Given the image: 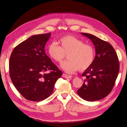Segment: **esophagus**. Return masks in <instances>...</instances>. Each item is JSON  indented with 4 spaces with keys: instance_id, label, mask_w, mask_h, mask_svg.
I'll return each instance as SVG.
<instances>
[{
    "instance_id": "obj_1",
    "label": "esophagus",
    "mask_w": 127,
    "mask_h": 127,
    "mask_svg": "<svg viewBox=\"0 0 127 127\" xmlns=\"http://www.w3.org/2000/svg\"><path fill=\"white\" fill-rule=\"evenodd\" d=\"M62 76H63L64 78H72V76H69V75H67V74H64V73L62 74Z\"/></svg>"
}]
</instances>
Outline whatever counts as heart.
<instances>
[{
  "instance_id": "obj_1",
  "label": "heart",
  "mask_w": 127,
  "mask_h": 127,
  "mask_svg": "<svg viewBox=\"0 0 127 127\" xmlns=\"http://www.w3.org/2000/svg\"><path fill=\"white\" fill-rule=\"evenodd\" d=\"M59 46L52 43L48 47V53L51 59L61 63L67 54L68 60L61 64V68L68 73L76 70L83 71L91 66L95 60L93 47L84 44L82 41L72 35H66L58 41Z\"/></svg>"
}]
</instances>
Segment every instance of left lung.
Listing matches in <instances>:
<instances>
[{"label":"left lung","mask_w":127,"mask_h":127,"mask_svg":"<svg viewBox=\"0 0 127 127\" xmlns=\"http://www.w3.org/2000/svg\"><path fill=\"white\" fill-rule=\"evenodd\" d=\"M81 34L91 40L95 46L94 63L83 72L86 77L77 94L88 101L106 97L112 91L119 71V62L116 51L111 44L93 35Z\"/></svg>","instance_id":"8db88e82"}]
</instances>
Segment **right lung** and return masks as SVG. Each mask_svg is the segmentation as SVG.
<instances>
[{
  "label": "right lung",
  "mask_w": 127,
  "mask_h": 127,
  "mask_svg": "<svg viewBox=\"0 0 127 127\" xmlns=\"http://www.w3.org/2000/svg\"><path fill=\"white\" fill-rule=\"evenodd\" d=\"M50 35L51 32L32 36L15 47L10 55V78L28 100L40 101L48 98L62 75L45 51Z\"/></svg>",
  "instance_id": "right-lung-1"
}]
</instances>
